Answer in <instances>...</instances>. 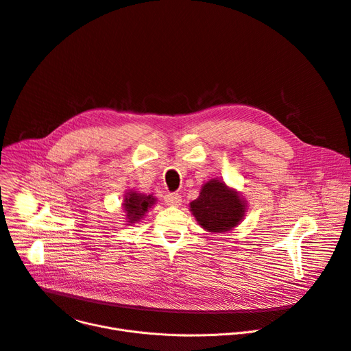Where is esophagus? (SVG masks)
<instances>
[{
  "label": "esophagus",
  "instance_id": "obj_1",
  "mask_svg": "<svg viewBox=\"0 0 351 351\" xmlns=\"http://www.w3.org/2000/svg\"><path fill=\"white\" fill-rule=\"evenodd\" d=\"M165 203L168 204V206H180V203H182V196L180 195H178V193H168V195H165Z\"/></svg>",
  "mask_w": 351,
  "mask_h": 351
}]
</instances>
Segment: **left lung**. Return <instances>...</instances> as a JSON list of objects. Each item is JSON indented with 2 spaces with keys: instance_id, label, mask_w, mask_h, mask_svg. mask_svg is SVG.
Here are the masks:
<instances>
[{
  "instance_id": "left-lung-1",
  "label": "left lung",
  "mask_w": 351,
  "mask_h": 351,
  "mask_svg": "<svg viewBox=\"0 0 351 351\" xmlns=\"http://www.w3.org/2000/svg\"><path fill=\"white\" fill-rule=\"evenodd\" d=\"M199 226L208 232H227L237 227L247 212V200L220 179L207 180L199 197L189 203Z\"/></svg>"
}]
</instances>
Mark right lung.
<instances>
[{"label":"right lung","instance_id":"right-lung-1","mask_svg":"<svg viewBox=\"0 0 351 351\" xmlns=\"http://www.w3.org/2000/svg\"><path fill=\"white\" fill-rule=\"evenodd\" d=\"M156 203V197L152 195L139 193L136 191H127L124 195V200L121 203L125 213V220L128 226L141 221L148 210Z\"/></svg>","mask_w":351,"mask_h":351}]
</instances>
